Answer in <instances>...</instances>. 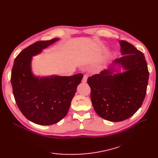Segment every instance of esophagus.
Returning <instances> with one entry per match:
<instances>
[{"instance_id": "34e87169", "label": "esophagus", "mask_w": 158, "mask_h": 158, "mask_svg": "<svg viewBox=\"0 0 158 158\" xmlns=\"http://www.w3.org/2000/svg\"><path fill=\"white\" fill-rule=\"evenodd\" d=\"M87 79H88V75L87 74H84L82 78V82L85 83L87 82Z\"/></svg>"}]
</instances>
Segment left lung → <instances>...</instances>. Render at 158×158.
Listing matches in <instances>:
<instances>
[{
  "label": "left lung",
  "mask_w": 158,
  "mask_h": 158,
  "mask_svg": "<svg viewBox=\"0 0 158 158\" xmlns=\"http://www.w3.org/2000/svg\"><path fill=\"white\" fill-rule=\"evenodd\" d=\"M119 44L123 56L114 60L108 69L88 78L95 111L112 122L126 120L139 109L149 78L144 54L126 41ZM115 65L125 71L118 73Z\"/></svg>",
  "instance_id": "1"
}]
</instances>
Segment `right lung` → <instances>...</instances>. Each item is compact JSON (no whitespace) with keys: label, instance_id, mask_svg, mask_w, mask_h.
Returning a JSON list of instances; mask_svg holds the SVG:
<instances>
[{"label":"right lung","instance_id":"1","mask_svg":"<svg viewBox=\"0 0 158 158\" xmlns=\"http://www.w3.org/2000/svg\"><path fill=\"white\" fill-rule=\"evenodd\" d=\"M59 40L37 41L16 57L11 73L13 95L17 106L28 120L40 125H51L67 114L82 74L71 76L40 77L31 71L32 56Z\"/></svg>","mask_w":158,"mask_h":158}]
</instances>
